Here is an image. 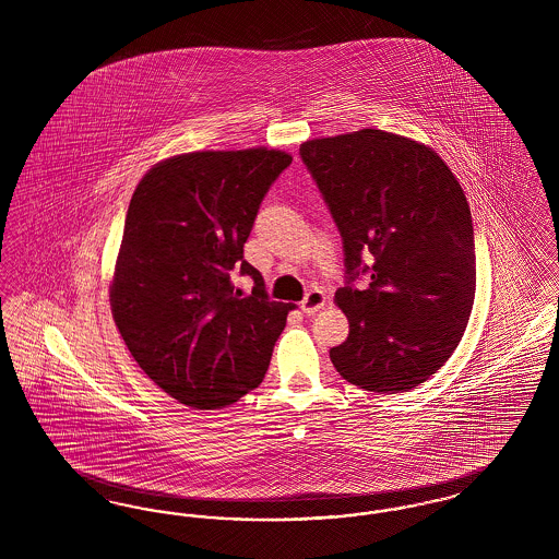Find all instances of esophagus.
<instances>
[{
    "mask_svg": "<svg viewBox=\"0 0 559 559\" xmlns=\"http://www.w3.org/2000/svg\"><path fill=\"white\" fill-rule=\"evenodd\" d=\"M324 304H326V295H324V292H320L319 287H314V289L306 293V297H304L299 308H301V312L306 317H314L320 308H324Z\"/></svg>",
    "mask_w": 559,
    "mask_h": 559,
    "instance_id": "1",
    "label": "esophagus"
}]
</instances>
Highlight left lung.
<instances>
[{"instance_id":"1","label":"left lung","mask_w":559,"mask_h":559,"mask_svg":"<svg viewBox=\"0 0 559 559\" xmlns=\"http://www.w3.org/2000/svg\"><path fill=\"white\" fill-rule=\"evenodd\" d=\"M299 155L344 240L346 285L335 301L349 335L331 347V362L369 392H408L451 358L474 308L463 188L436 151L383 130L308 140ZM362 273L370 287L358 290Z\"/></svg>"}]
</instances>
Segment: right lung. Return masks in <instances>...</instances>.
Instances as JSON below:
<instances>
[{"label":"right lung","instance_id":"add662e5","mask_svg":"<svg viewBox=\"0 0 559 559\" xmlns=\"http://www.w3.org/2000/svg\"><path fill=\"white\" fill-rule=\"evenodd\" d=\"M292 160L264 146L187 153L157 163L133 190L112 319L140 369L187 406L222 408L266 374L293 306L267 297L242 247ZM233 271L254 281L251 296L234 292Z\"/></svg>","mask_w":559,"mask_h":559}]
</instances>
